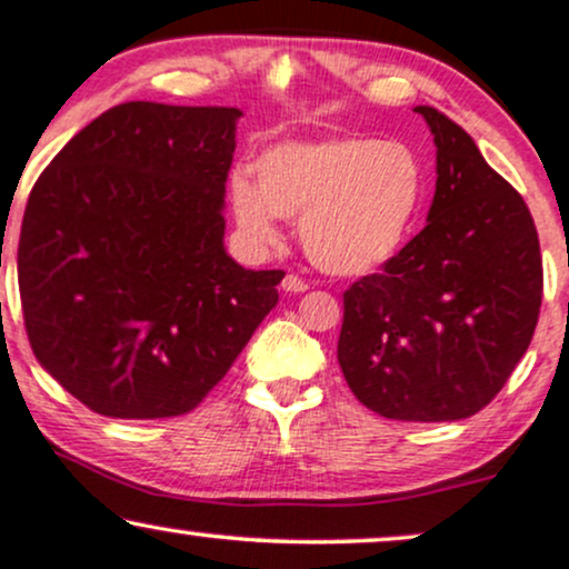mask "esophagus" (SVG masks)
<instances>
[{"mask_svg": "<svg viewBox=\"0 0 569 569\" xmlns=\"http://www.w3.org/2000/svg\"><path fill=\"white\" fill-rule=\"evenodd\" d=\"M280 286H283V291H289V293H302V291L310 289V286H307L299 276H293V272H289V276L283 278V283H280Z\"/></svg>", "mask_w": 569, "mask_h": 569, "instance_id": "obj_1", "label": "esophagus"}]
</instances>
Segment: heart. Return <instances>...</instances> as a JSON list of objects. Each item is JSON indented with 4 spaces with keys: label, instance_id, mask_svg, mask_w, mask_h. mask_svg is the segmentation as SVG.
<instances>
[{
    "label": "heart",
    "instance_id": "1",
    "mask_svg": "<svg viewBox=\"0 0 569 569\" xmlns=\"http://www.w3.org/2000/svg\"><path fill=\"white\" fill-rule=\"evenodd\" d=\"M426 200V168L401 141L337 136L286 141L257 162V181L230 176V208L248 243H278V217L299 219L312 264L339 278L396 257Z\"/></svg>",
    "mask_w": 569,
    "mask_h": 569
}]
</instances>
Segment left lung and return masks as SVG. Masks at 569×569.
I'll return each instance as SVG.
<instances>
[{
	"instance_id": "8db88e82",
	"label": "left lung",
	"mask_w": 569,
	"mask_h": 569,
	"mask_svg": "<svg viewBox=\"0 0 569 569\" xmlns=\"http://www.w3.org/2000/svg\"><path fill=\"white\" fill-rule=\"evenodd\" d=\"M436 143L428 224L345 291L337 361L363 407L403 422L485 409L530 348L543 259L525 198L471 136L417 107Z\"/></svg>"
}]
</instances>
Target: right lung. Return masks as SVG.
I'll list each match as a JSON object with an SVG mask.
<instances>
[{"label": "right lung", "mask_w": 569, "mask_h": 569, "mask_svg": "<svg viewBox=\"0 0 569 569\" xmlns=\"http://www.w3.org/2000/svg\"><path fill=\"white\" fill-rule=\"evenodd\" d=\"M232 107L128 101L96 117L26 202L18 286L37 361L120 420L192 411L278 305L283 270L224 251Z\"/></svg>", "instance_id": "obj_1"}]
</instances>
